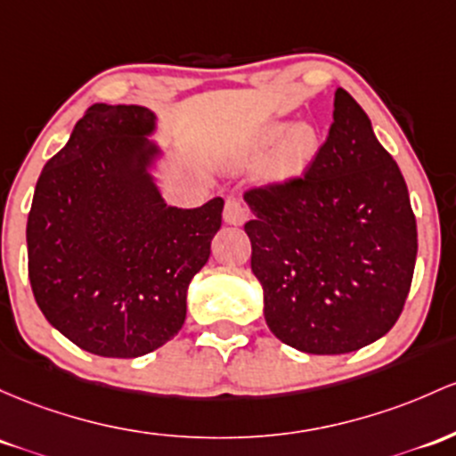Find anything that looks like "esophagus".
<instances>
[{"label":"esophagus","instance_id":"34e87169","mask_svg":"<svg viewBox=\"0 0 456 456\" xmlns=\"http://www.w3.org/2000/svg\"><path fill=\"white\" fill-rule=\"evenodd\" d=\"M223 218L227 224H244L248 218V212H247V208L238 201V199H227V203H224Z\"/></svg>","mask_w":456,"mask_h":456}]
</instances>
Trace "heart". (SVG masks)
Segmentation results:
<instances>
[{
  "label": "heart",
  "instance_id": "obj_1",
  "mask_svg": "<svg viewBox=\"0 0 456 456\" xmlns=\"http://www.w3.org/2000/svg\"><path fill=\"white\" fill-rule=\"evenodd\" d=\"M270 147L274 149L264 164V175L283 182L307 171L320 151V136L316 127L309 123H297L289 127L285 121H270L244 142L240 158H259Z\"/></svg>",
  "mask_w": 456,
  "mask_h": 456
}]
</instances>
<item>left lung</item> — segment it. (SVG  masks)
Masks as SVG:
<instances>
[{"instance_id":"left-lung-1","label":"left lung","mask_w":456,"mask_h":456,"mask_svg":"<svg viewBox=\"0 0 456 456\" xmlns=\"http://www.w3.org/2000/svg\"><path fill=\"white\" fill-rule=\"evenodd\" d=\"M333 123L303 177L244 192L251 268L274 338L312 354L353 353L396 324L418 229L407 183L368 114L335 90Z\"/></svg>"}]
</instances>
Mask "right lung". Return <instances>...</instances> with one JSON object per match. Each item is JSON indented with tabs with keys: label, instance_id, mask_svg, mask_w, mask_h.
<instances>
[{
	"label": "right lung",
	"instance_id": "right-lung-1",
	"mask_svg": "<svg viewBox=\"0 0 456 456\" xmlns=\"http://www.w3.org/2000/svg\"><path fill=\"white\" fill-rule=\"evenodd\" d=\"M155 114L97 106L45 164L28 216V274L64 338L99 357H140L173 339L186 292L223 223L220 197L164 203L149 167Z\"/></svg>",
	"mask_w": 456,
	"mask_h": 456
}]
</instances>
